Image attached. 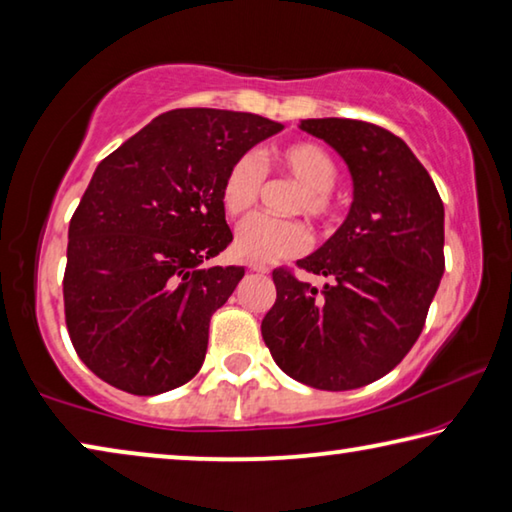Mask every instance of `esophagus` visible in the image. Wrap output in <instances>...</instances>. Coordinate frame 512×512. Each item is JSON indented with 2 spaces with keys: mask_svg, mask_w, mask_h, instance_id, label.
I'll return each instance as SVG.
<instances>
[{
  "mask_svg": "<svg viewBox=\"0 0 512 512\" xmlns=\"http://www.w3.org/2000/svg\"><path fill=\"white\" fill-rule=\"evenodd\" d=\"M248 268H250V271H255V273H268L266 264H248Z\"/></svg>",
  "mask_w": 512,
  "mask_h": 512,
  "instance_id": "1",
  "label": "esophagus"
}]
</instances>
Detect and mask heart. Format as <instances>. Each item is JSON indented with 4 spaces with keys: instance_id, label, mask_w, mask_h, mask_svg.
Instances as JSON below:
<instances>
[{
    "instance_id": "b5f03b06",
    "label": "heart",
    "mask_w": 512,
    "mask_h": 512,
    "mask_svg": "<svg viewBox=\"0 0 512 512\" xmlns=\"http://www.w3.org/2000/svg\"><path fill=\"white\" fill-rule=\"evenodd\" d=\"M266 164L287 173L298 183V192L289 205L291 212L307 214L318 223L334 219L336 205L332 187L339 178V164L325 146L309 140L273 146ZM262 189V169L250 153H241L223 171L219 201L230 219L248 214ZM309 246V232L296 219H273L257 214L239 225L232 250L250 264H271L277 259L300 255Z\"/></svg>"
}]
</instances>
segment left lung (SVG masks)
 <instances>
[{
    "instance_id": "1",
    "label": "left lung",
    "mask_w": 512,
    "mask_h": 512,
    "mask_svg": "<svg viewBox=\"0 0 512 512\" xmlns=\"http://www.w3.org/2000/svg\"><path fill=\"white\" fill-rule=\"evenodd\" d=\"M352 173L354 198L339 230L300 259L329 277L323 291L287 268L264 343L289 377L320 391L372 384L413 348L445 271V207L427 169L400 137L357 119H302Z\"/></svg>"
}]
</instances>
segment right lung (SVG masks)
Wrapping results in <instances>:
<instances>
[{"instance_id": "right-lung-1", "label": "right lung", "mask_w": 512, "mask_h": 512, "mask_svg": "<svg viewBox=\"0 0 512 512\" xmlns=\"http://www.w3.org/2000/svg\"><path fill=\"white\" fill-rule=\"evenodd\" d=\"M282 124L250 112L178 108L99 162L69 221L65 323L81 361L110 386L158 395L203 366L207 332L244 277L203 266L232 232L223 171Z\"/></svg>"}]
</instances>
